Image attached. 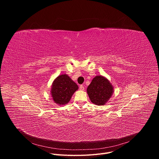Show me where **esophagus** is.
Listing matches in <instances>:
<instances>
[{"mask_svg": "<svg viewBox=\"0 0 159 159\" xmlns=\"http://www.w3.org/2000/svg\"><path fill=\"white\" fill-rule=\"evenodd\" d=\"M80 89L81 90H84V86L83 85H80Z\"/></svg>", "mask_w": 159, "mask_h": 159, "instance_id": "34e87169", "label": "esophagus"}]
</instances>
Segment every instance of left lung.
I'll use <instances>...</instances> for the list:
<instances>
[{"instance_id": "left-lung-1", "label": "left lung", "mask_w": 159, "mask_h": 159, "mask_svg": "<svg viewBox=\"0 0 159 159\" xmlns=\"http://www.w3.org/2000/svg\"><path fill=\"white\" fill-rule=\"evenodd\" d=\"M114 88L109 80L102 75H97L92 80L87 89L89 99L98 106L105 105L111 98Z\"/></svg>"}]
</instances>
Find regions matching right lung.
Masks as SVG:
<instances>
[{
	"label": "right lung",
	"instance_id": "add662e5",
	"mask_svg": "<svg viewBox=\"0 0 159 159\" xmlns=\"http://www.w3.org/2000/svg\"><path fill=\"white\" fill-rule=\"evenodd\" d=\"M79 89L77 84L66 74L58 76L53 82L51 95L55 103L62 106L69 102L74 93Z\"/></svg>",
	"mask_w": 159,
	"mask_h": 159
}]
</instances>
